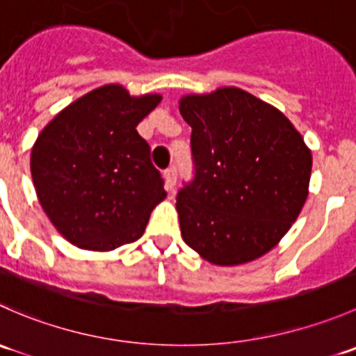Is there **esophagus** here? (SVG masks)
<instances>
[{
	"label": "esophagus",
	"mask_w": 356,
	"mask_h": 356,
	"mask_svg": "<svg viewBox=\"0 0 356 356\" xmlns=\"http://www.w3.org/2000/svg\"><path fill=\"white\" fill-rule=\"evenodd\" d=\"M163 177H165V184H167V189L168 191H172L175 186V181H177V168H175L174 165H170L168 168H165Z\"/></svg>",
	"instance_id": "34e87169"
}]
</instances>
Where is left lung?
Segmentation results:
<instances>
[{
  "label": "left lung",
  "instance_id": "8db88e82",
  "mask_svg": "<svg viewBox=\"0 0 356 356\" xmlns=\"http://www.w3.org/2000/svg\"><path fill=\"white\" fill-rule=\"evenodd\" d=\"M193 179L177 193L182 239L215 265H239L281 241L308 196L312 153L274 106L238 88L186 96Z\"/></svg>",
  "mask_w": 356,
  "mask_h": 356
}]
</instances>
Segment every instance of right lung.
<instances>
[{
    "instance_id": "add662e5",
    "label": "right lung",
    "mask_w": 356,
    "mask_h": 356,
    "mask_svg": "<svg viewBox=\"0 0 356 356\" xmlns=\"http://www.w3.org/2000/svg\"><path fill=\"white\" fill-rule=\"evenodd\" d=\"M161 96L132 98L110 84L82 96L39 134L31 172L42 210L72 245L110 251L145 232L167 196L136 127Z\"/></svg>"
}]
</instances>
